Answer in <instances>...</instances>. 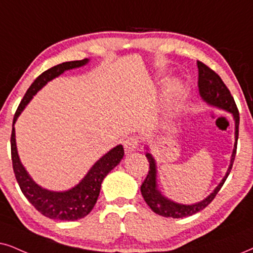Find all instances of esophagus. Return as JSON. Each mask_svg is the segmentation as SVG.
<instances>
[{
	"label": "esophagus",
	"instance_id": "1",
	"mask_svg": "<svg viewBox=\"0 0 253 253\" xmlns=\"http://www.w3.org/2000/svg\"><path fill=\"white\" fill-rule=\"evenodd\" d=\"M140 145L139 137L135 135L128 136L124 140V148L126 150V153H130L133 150H135Z\"/></svg>",
	"mask_w": 253,
	"mask_h": 253
}]
</instances>
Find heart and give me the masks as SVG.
Segmentation results:
<instances>
[{"label":"heart","mask_w":253,"mask_h":253,"mask_svg":"<svg viewBox=\"0 0 253 253\" xmlns=\"http://www.w3.org/2000/svg\"><path fill=\"white\" fill-rule=\"evenodd\" d=\"M177 91V86L175 84H171L170 86L168 87V92H169V95H174L175 92Z\"/></svg>","instance_id":"heart-1"}]
</instances>
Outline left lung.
<instances>
[{"instance_id":"obj_1","label":"left lung","mask_w":253,"mask_h":253,"mask_svg":"<svg viewBox=\"0 0 253 253\" xmlns=\"http://www.w3.org/2000/svg\"><path fill=\"white\" fill-rule=\"evenodd\" d=\"M197 68H198V89H200L201 97L203 98V100H206L208 104L212 105V106L223 108V110L232 113L233 118L236 121V142H235V148H233L232 156H231V164L226 171V175L223 178L222 182L218 184V187L213 190L208 196L206 200H203L202 202L191 204V206H184V204H178L172 202V201L168 200V198L164 197L161 193L156 188V166L155 161L153 159V156L147 153L146 156L148 159L149 162V170L148 174L145 178V181L141 184V194L143 198H145L146 203L148 204L150 209L153 210L155 213H158L160 216L164 217H171V218H182V217L191 216L194 213H196L201 210H203L204 208H207L210 203L212 202L213 198L216 197V195L218 194V191L222 188V185L224 184L226 178H228L230 171H231L233 161H235L236 156V150H237V141H238V126H239V112L237 108V105L235 103V99L230 93L229 88L226 87V85L223 83L220 77L213 71L212 69H210L209 66L206 64L197 60Z\"/></svg>"}]
</instances>
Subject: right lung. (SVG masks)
I'll list each match as a JSON object with an SVG mask.
<instances>
[{"label": "right lung", "instance_id": "obj_1", "mask_svg": "<svg viewBox=\"0 0 253 253\" xmlns=\"http://www.w3.org/2000/svg\"><path fill=\"white\" fill-rule=\"evenodd\" d=\"M86 63H87V59L65 62L46 70L38 76L30 87L28 88L27 93L24 94L23 99L18 105L17 110L15 112L14 121H12L10 145L12 169H14L15 177L27 200L36 208V210H38L42 215L47 217V218L76 220L87 216L97 202L99 193H100L101 182L108 172L119 164L125 154L123 146L119 145L114 147L106 155H104L99 161L95 162V165L89 169L87 175L83 178L81 183L77 184L71 190L63 191V193H55V191H49L41 188L40 185L35 183L33 178L29 176L27 170L21 164L17 149H16L14 128V124L17 120V117L23 111L25 105L31 100L33 95L36 94L38 89L43 87L47 82L62 75L66 70L79 68Z\"/></svg>", "mask_w": 253, "mask_h": 253}]
</instances>
